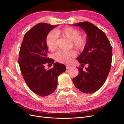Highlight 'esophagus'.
<instances>
[{
    "label": "esophagus",
    "instance_id": "esophagus-1",
    "mask_svg": "<svg viewBox=\"0 0 124 124\" xmlns=\"http://www.w3.org/2000/svg\"><path fill=\"white\" fill-rule=\"evenodd\" d=\"M71 68V67L70 66H68V65H66V69H69V68Z\"/></svg>",
    "mask_w": 124,
    "mask_h": 124
}]
</instances>
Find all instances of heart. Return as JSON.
<instances>
[{"instance_id":"obj_1","label":"heart","mask_w":124,"mask_h":124,"mask_svg":"<svg viewBox=\"0 0 124 124\" xmlns=\"http://www.w3.org/2000/svg\"><path fill=\"white\" fill-rule=\"evenodd\" d=\"M54 32L51 31L47 35L46 39L47 47L51 51H54L57 48V35L68 39L72 42L73 47L76 51L83 50L85 47L87 42V37L85 34H80L79 30L71 27H66L58 29ZM75 56L73 51H60L54 54L55 60L59 63L68 64Z\"/></svg>"}]
</instances>
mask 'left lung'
<instances>
[{
    "instance_id": "8db88e82",
    "label": "left lung",
    "mask_w": 124,
    "mask_h": 124,
    "mask_svg": "<svg viewBox=\"0 0 124 124\" xmlns=\"http://www.w3.org/2000/svg\"><path fill=\"white\" fill-rule=\"evenodd\" d=\"M84 31L87 37L86 46L77 58L81 64L79 74L73 78L75 87L85 93H93L105 83L111 68L112 48L106 34L88 22L73 24ZM86 64L85 70L83 68Z\"/></svg>"
}]
</instances>
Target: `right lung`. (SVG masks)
Segmentation results:
<instances>
[{
  "label": "right lung",
  "mask_w": 124,
  "mask_h": 124,
  "mask_svg": "<svg viewBox=\"0 0 124 124\" xmlns=\"http://www.w3.org/2000/svg\"><path fill=\"white\" fill-rule=\"evenodd\" d=\"M56 25L38 23L25 33L19 52L18 64L23 79L30 89L41 96L53 93L57 88L58 76L65 72L64 64L55 63L48 57L46 39ZM54 63V67L46 70L44 65Z\"/></svg>",
  "instance_id": "obj_1"
}]
</instances>
